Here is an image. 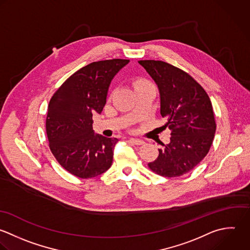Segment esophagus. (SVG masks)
I'll list each match as a JSON object with an SVG mask.
<instances>
[{"mask_svg": "<svg viewBox=\"0 0 250 250\" xmlns=\"http://www.w3.org/2000/svg\"><path fill=\"white\" fill-rule=\"evenodd\" d=\"M129 142H131V143H133V144H135V145H143V144L145 143L143 140H141V139H136V138H130V139H129Z\"/></svg>", "mask_w": 250, "mask_h": 250, "instance_id": "esophagus-1", "label": "esophagus"}]
</instances>
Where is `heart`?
<instances>
[{
	"label": "heart",
	"mask_w": 250,
	"mask_h": 250,
	"mask_svg": "<svg viewBox=\"0 0 250 250\" xmlns=\"http://www.w3.org/2000/svg\"><path fill=\"white\" fill-rule=\"evenodd\" d=\"M134 87H135V89H137V88H139V87H142V86H146V85H152L151 84V83H149L147 80H145V79H137V80H135V82H134Z\"/></svg>",
	"instance_id": "b5f03b06"
}]
</instances>
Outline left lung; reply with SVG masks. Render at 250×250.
Returning <instances> with one entry per match:
<instances>
[{
    "instance_id": "obj_1",
    "label": "left lung",
    "mask_w": 250,
    "mask_h": 250,
    "mask_svg": "<svg viewBox=\"0 0 250 250\" xmlns=\"http://www.w3.org/2000/svg\"><path fill=\"white\" fill-rule=\"evenodd\" d=\"M158 84L161 115L171 130L170 142L159 149L149 168L164 177H177L191 171L208 155L216 131L209 96L185 71L161 60H140Z\"/></svg>"
}]
</instances>
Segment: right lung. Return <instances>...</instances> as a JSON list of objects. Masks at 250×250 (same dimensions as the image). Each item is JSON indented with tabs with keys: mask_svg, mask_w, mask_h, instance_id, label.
Returning a JSON list of instances; mask_svg holds the SVG:
<instances>
[{
	"mask_svg": "<svg viewBox=\"0 0 250 250\" xmlns=\"http://www.w3.org/2000/svg\"><path fill=\"white\" fill-rule=\"evenodd\" d=\"M127 59L92 62L70 76L50 98L45 120L49 149L59 165L83 179L110 168L117 138L94 134L92 114H100L108 88Z\"/></svg>",
	"mask_w": 250,
	"mask_h": 250,
	"instance_id": "1",
	"label": "right lung"
}]
</instances>
